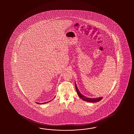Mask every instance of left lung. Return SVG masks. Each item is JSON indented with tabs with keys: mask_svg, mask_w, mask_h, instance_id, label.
<instances>
[{
	"mask_svg": "<svg viewBox=\"0 0 134 134\" xmlns=\"http://www.w3.org/2000/svg\"><path fill=\"white\" fill-rule=\"evenodd\" d=\"M75 87H76V90L77 91V94L78 95V96L81 99H82L83 100H84L85 101L88 102H91V103H95V102H99L100 100L103 99L102 97H99V98H87V97L83 96V95H82V94L80 93V92L79 91L78 88H77V86H76V83H75Z\"/></svg>",
	"mask_w": 134,
	"mask_h": 134,
	"instance_id": "left-lung-1",
	"label": "left lung"
}]
</instances>
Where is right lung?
Listing matches in <instances>:
<instances>
[{"label":"right lung","mask_w":134,"mask_h":134,"mask_svg":"<svg viewBox=\"0 0 134 134\" xmlns=\"http://www.w3.org/2000/svg\"><path fill=\"white\" fill-rule=\"evenodd\" d=\"M49 102H50V101H49ZM49 102H46V103H42V104H44V103H48ZM37 103V104H40V103ZM40 104H41V103H40Z\"/></svg>","instance_id":"add662e5"}]
</instances>
